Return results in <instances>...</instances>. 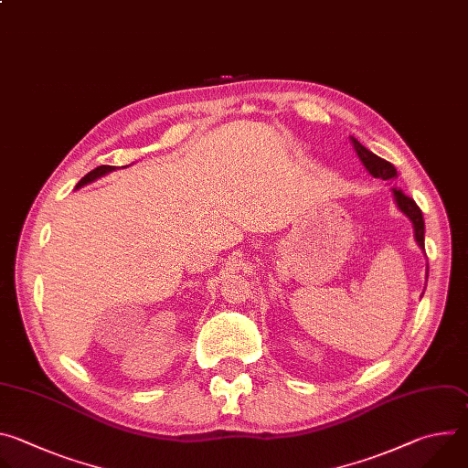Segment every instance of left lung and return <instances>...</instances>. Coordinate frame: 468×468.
Masks as SVG:
<instances>
[{"instance_id": "left-lung-1", "label": "left lung", "mask_w": 468, "mask_h": 468, "mask_svg": "<svg viewBox=\"0 0 468 468\" xmlns=\"http://www.w3.org/2000/svg\"><path fill=\"white\" fill-rule=\"evenodd\" d=\"M352 141H354V148H356V152H357L359 159L363 161L365 168H367L374 177H379V179H383V181L396 177V168H394L388 161H385V159L378 157L376 154H372L370 150H367V148H365L357 139H354V137H352ZM392 192H394V199H396L398 207L402 209V211L410 217V220L413 222V228H415V239H417L419 246H420V248H424V218H422V211H420V207L415 204V199H413V197H410L408 194H404V192L399 190V188H396V186H394V188H392Z\"/></svg>"}]
</instances>
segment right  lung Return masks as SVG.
I'll return each mask as SVG.
<instances>
[{"label": "right lung", "mask_w": 468, "mask_h": 468, "mask_svg": "<svg viewBox=\"0 0 468 468\" xmlns=\"http://www.w3.org/2000/svg\"><path fill=\"white\" fill-rule=\"evenodd\" d=\"M112 170H114V166H109V165H101V166L94 168L92 172H89V174L78 183V188L83 186V185H87V183H90V181H94V179H98V177H101V176H105V174H109V172H112Z\"/></svg>", "instance_id": "right-lung-1"}]
</instances>
